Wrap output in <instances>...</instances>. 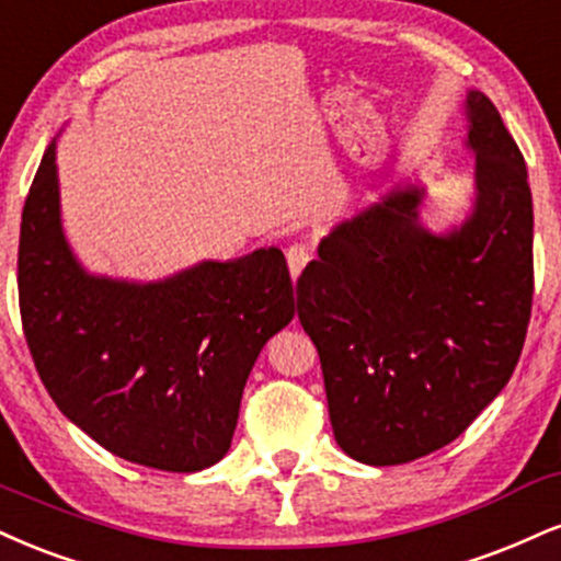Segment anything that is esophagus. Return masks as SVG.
Returning a JSON list of instances; mask_svg holds the SVG:
<instances>
[{
	"mask_svg": "<svg viewBox=\"0 0 561 561\" xmlns=\"http://www.w3.org/2000/svg\"><path fill=\"white\" fill-rule=\"evenodd\" d=\"M310 248L306 242H293V245L287 248V266H289V274L293 276H300L302 268H306V263L310 261Z\"/></svg>",
	"mask_w": 561,
	"mask_h": 561,
	"instance_id": "34e87169",
	"label": "esophagus"
}]
</instances>
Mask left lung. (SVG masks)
Returning a JSON list of instances; mask_svg holds the SVG:
<instances>
[{
  "instance_id": "left-lung-1",
  "label": "left lung",
  "mask_w": 561,
  "mask_h": 561,
  "mask_svg": "<svg viewBox=\"0 0 561 561\" xmlns=\"http://www.w3.org/2000/svg\"><path fill=\"white\" fill-rule=\"evenodd\" d=\"M476 206L417 225L397 187L321 240L298 316L321 357L334 438L357 462L402 465L455 442L515 370L533 308V198L496 106L468 93Z\"/></svg>"
}]
</instances>
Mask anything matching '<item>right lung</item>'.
I'll use <instances>...</instances> for the list:
<instances>
[{
  "label": "right lung",
  "instance_id": "1",
  "mask_svg": "<svg viewBox=\"0 0 561 561\" xmlns=\"http://www.w3.org/2000/svg\"><path fill=\"white\" fill-rule=\"evenodd\" d=\"M18 298L54 404L112 455L167 473L227 455L255 357L295 316L279 248L151 285L85 274L59 225L54 144L20 221Z\"/></svg>",
  "mask_w": 561,
  "mask_h": 561
}]
</instances>
